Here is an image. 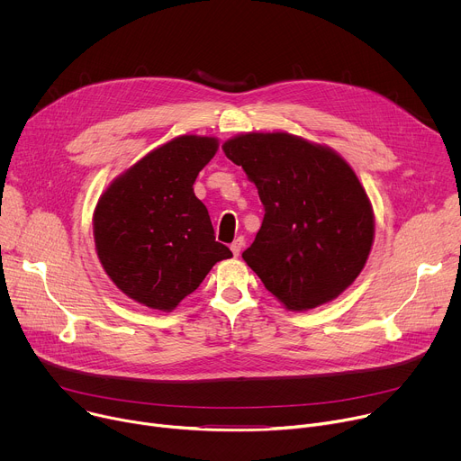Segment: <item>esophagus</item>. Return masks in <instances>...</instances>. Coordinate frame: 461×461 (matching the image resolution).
Segmentation results:
<instances>
[{
  "instance_id": "obj_1",
  "label": "esophagus",
  "mask_w": 461,
  "mask_h": 461,
  "mask_svg": "<svg viewBox=\"0 0 461 461\" xmlns=\"http://www.w3.org/2000/svg\"><path fill=\"white\" fill-rule=\"evenodd\" d=\"M242 246H244V239L242 237H237L233 242H231V251H233V255L237 257L239 253H240V249H242Z\"/></svg>"
}]
</instances>
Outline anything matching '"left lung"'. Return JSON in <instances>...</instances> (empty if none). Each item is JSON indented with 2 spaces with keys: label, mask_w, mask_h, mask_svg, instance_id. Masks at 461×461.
Here are the masks:
<instances>
[{
  "label": "left lung",
  "mask_w": 461,
  "mask_h": 461,
  "mask_svg": "<svg viewBox=\"0 0 461 461\" xmlns=\"http://www.w3.org/2000/svg\"><path fill=\"white\" fill-rule=\"evenodd\" d=\"M222 149L265 206L246 265L292 312L334 301L374 242L372 204L354 169L334 149L290 133H246Z\"/></svg>",
  "instance_id": "8db88e82"
}]
</instances>
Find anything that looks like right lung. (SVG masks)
Here are the masks:
<instances>
[{"instance_id":"1","label":"right lung","mask_w":461,"mask_h":461,"mask_svg":"<svg viewBox=\"0 0 461 461\" xmlns=\"http://www.w3.org/2000/svg\"><path fill=\"white\" fill-rule=\"evenodd\" d=\"M217 149L213 137H176L116 176L96 204L93 233L102 267L148 308L171 312L233 255L215 240L210 213L193 191Z\"/></svg>"}]
</instances>
